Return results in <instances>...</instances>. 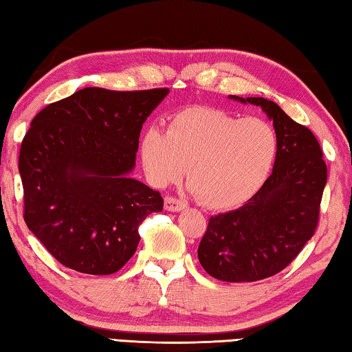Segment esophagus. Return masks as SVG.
Instances as JSON below:
<instances>
[{
  "mask_svg": "<svg viewBox=\"0 0 352 352\" xmlns=\"http://www.w3.org/2000/svg\"><path fill=\"white\" fill-rule=\"evenodd\" d=\"M186 207H187L186 202L173 198V196H166L164 199V208L166 212H181Z\"/></svg>",
  "mask_w": 352,
  "mask_h": 352,
  "instance_id": "1",
  "label": "esophagus"
}]
</instances>
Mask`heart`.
Listing matches in <instances>:
<instances>
[{
  "mask_svg": "<svg viewBox=\"0 0 352 352\" xmlns=\"http://www.w3.org/2000/svg\"><path fill=\"white\" fill-rule=\"evenodd\" d=\"M278 134L269 122L223 109L193 107L171 117L162 129L142 134L139 154L157 187L187 179L202 204L229 210L245 204L264 187L278 157Z\"/></svg>",
  "mask_w": 352,
  "mask_h": 352,
  "instance_id": "1",
  "label": "heart"
}]
</instances>
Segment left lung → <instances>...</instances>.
<instances>
[{"label": "left lung", "mask_w": 352, "mask_h": 352, "mask_svg": "<svg viewBox=\"0 0 352 352\" xmlns=\"http://www.w3.org/2000/svg\"><path fill=\"white\" fill-rule=\"evenodd\" d=\"M229 97L267 114L278 134V157L254 198L236 210L210 218L198 258L213 278L250 283L278 274L312 238L328 168L311 129L292 120L275 102Z\"/></svg>", "instance_id": "1"}]
</instances>
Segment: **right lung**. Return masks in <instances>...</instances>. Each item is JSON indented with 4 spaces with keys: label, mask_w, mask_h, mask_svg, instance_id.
<instances>
[{
    "label": "right lung",
    "mask_w": 352,
    "mask_h": 352,
    "mask_svg": "<svg viewBox=\"0 0 352 352\" xmlns=\"http://www.w3.org/2000/svg\"><path fill=\"white\" fill-rule=\"evenodd\" d=\"M168 92L85 88L30 122L18 159L24 221L63 266L117 272L138 249L142 221L162 212L159 192L129 173L142 125Z\"/></svg>",
    "instance_id": "add662e5"
}]
</instances>
